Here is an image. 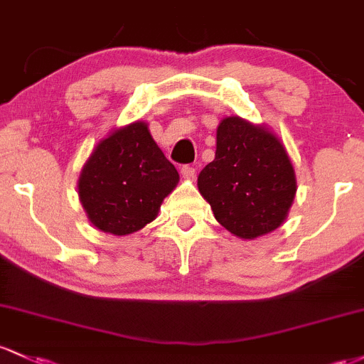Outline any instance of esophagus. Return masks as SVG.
I'll return each instance as SVG.
<instances>
[{
	"label": "esophagus",
	"mask_w": 364,
	"mask_h": 364,
	"mask_svg": "<svg viewBox=\"0 0 364 364\" xmlns=\"http://www.w3.org/2000/svg\"><path fill=\"white\" fill-rule=\"evenodd\" d=\"M181 174L185 179H193L195 178V167L191 166H183L181 167Z\"/></svg>",
	"instance_id": "obj_1"
}]
</instances>
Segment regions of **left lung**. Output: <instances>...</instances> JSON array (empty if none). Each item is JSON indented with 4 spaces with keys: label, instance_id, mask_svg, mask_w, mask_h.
I'll list each match as a JSON object with an SVG mask.
<instances>
[{
    "label": "left lung",
    "instance_id": "8db88e82",
    "mask_svg": "<svg viewBox=\"0 0 364 364\" xmlns=\"http://www.w3.org/2000/svg\"><path fill=\"white\" fill-rule=\"evenodd\" d=\"M197 185L219 225L243 240L282 226L297 191L283 143L238 115L219 122L215 157L200 171Z\"/></svg>",
    "mask_w": 364,
    "mask_h": 364
}]
</instances>
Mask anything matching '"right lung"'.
Returning a JSON list of instances; mask_svg holds the SVG:
<instances>
[{"mask_svg":"<svg viewBox=\"0 0 364 364\" xmlns=\"http://www.w3.org/2000/svg\"><path fill=\"white\" fill-rule=\"evenodd\" d=\"M178 181V171L154 141L149 124L136 121L95 146L77 190L91 225L122 237L154 221Z\"/></svg>","mask_w":364,"mask_h":364,"instance_id":"right-lung-1","label":"right lung"}]
</instances>
